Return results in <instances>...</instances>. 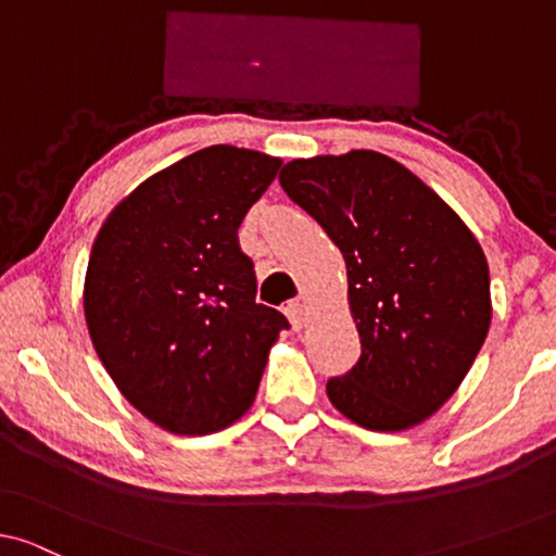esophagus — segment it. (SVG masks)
Wrapping results in <instances>:
<instances>
[{
	"label": "esophagus",
	"instance_id": "34e87169",
	"mask_svg": "<svg viewBox=\"0 0 556 556\" xmlns=\"http://www.w3.org/2000/svg\"><path fill=\"white\" fill-rule=\"evenodd\" d=\"M286 316H288V321H291L293 331H301L303 326H306V306H303V303H299V301L288 303Z\"/></svg>",
	"mask_w": 556,
	"mask_h": 556
}]
</instances>
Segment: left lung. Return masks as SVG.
I'll return each mask as SVG.
<instances>
[{
  "label": "left lung",
  "mask_w": 556,
  "mask_h": 556,
  "mask_svg": "<svg viewBox=\"0 0 556 556\" xmlns=\"http://www.w3.org/2000/svg\"><path fill=\"white\" fill-rule=\"evenodd\" d=\"M280 187L341 250L362 356L326 394L349 420L397 432L438 413L491 326L489 263L466 223L377 151L293 159Z\"/></svg>",
  "instance_id": "8db88e82"
}]
</instances>
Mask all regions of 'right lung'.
Listing matches in <instances>:
<instances>
[{
	"instance_id": "add662e5",
	"label": "right lung",
	"mask_w": 556,
	"mask_h": 556,
	"mask_svg": "<svg viewBox=\"0 0 556 556\" xmlns=\"http://www.w3.org/2000/svg\"><path fill=\"white\" fill-rule=\"evenodd\" d=\"M280 164L227 143L200 149L141 181L98 232L83 288L90 341L159 428L210 435L253 405L288 321L255 301L238 227Z\"/></svg>"
}]
</instances>
